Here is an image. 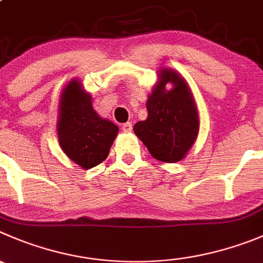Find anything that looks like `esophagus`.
<instances>
[{"mask_svg": "<svg viewBox=\"0 0 263 263\" xmlns=\"http://www.w3.org/2000/svg\"><path fill=\"white\" fill-rule=\"evenodd\" d=\"M122 130L126 132V133H130V132L133 130V125H132V122H125V124H122Z\"/></svg>", "mask_w": 263, "mask_h": 263, "instance_id": "esophagus-1", "label": "esophagus"}]
</instances>
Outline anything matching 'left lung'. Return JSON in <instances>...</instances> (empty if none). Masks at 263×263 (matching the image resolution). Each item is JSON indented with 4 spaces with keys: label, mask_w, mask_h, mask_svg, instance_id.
<instances>
[{
    "label": "left lung",
    "mask_w": 263,
    "mask_h": 263,
    "mask_svg": "<svg viewBox=\"0 0 263 263\" xmlns=\"http://www.w3.org/2000/svg\"><path fill=\"white\" fill-rule=\"evenodd\" d=\"M172 86L167 89L166 86ZM147 119L134 133L156 160L178 162L186 157L199 134L200 119L191 89L181 73L161 68L147 98Z\"/></svg>",
    "instance_id": "left-lung-1"
}]
</instances>
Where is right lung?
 Returning a JSON list of instances; mask_svg holds the SVG:
<instances>
[{
  "label": "right lung",
  "instance_id": "add662e5",
  "mask_svg": "<svg viewBox=\"0 0 263 263\" xmlns=\"http://www.w3.org/2000/svg\"><path fill=\"white\" fill-rule=\"evenodd\" d=\"M57 134L61 148L82 169H91L107 159L119 126L92 108L90 92L72 79L59 99Z\"/></svg>",
  "mask_w": 263,
  "mask_h": 263
}]
</instances>
